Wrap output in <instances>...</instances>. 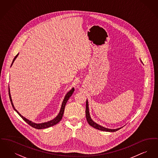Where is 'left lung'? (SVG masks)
I'll return each mask as SVG.
<instances>
[{"label":"left lung","mask_w":158,"mask_h":158,"mask_svg":"<svg viewBox=\"0 0 158 158\" xmlns=\"http://www.w3.org/2000/svg\"><path fill=\"white\" fill-rule=\"evenodd\" d=\"M86 120L88 123H89V124L90 126L93 127L96 129H98L101 131H108V132H114L116 131L117 130H118L119 129H120L121 128H116V129H110V128H107L104 127L100 125H99L98 124H97L96 123H95L94 121L92 120L90 118V114H89V106H88V100H86Z\"/></svg>","instance_id":"1"}]
</instances>
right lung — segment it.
<instances>
[{"mask_svg": "<svg viewBox=\"0 0 158 158\" xmlns=\"http://www.w3.org/2000/svg\"><path fill=\"white\" fill-rule=\"evenodd\" d=\"M18 54H19V53L17 54V55L14 57V60H13V61H12V64H11L10 67L12 66L13 63L14 62L15 59H16V57H18ZM74 90H75V89L73 88L71 90H70V91H69L68 93H67V94L66 95L65 97H64L63 101V102H62V104H61V108H60V112H59V114L57 115V116L56 117H55L52 120L49 121L45 122V123H39V124L33 123L32 121L29 120L27 119L26 118L23 117V115H21L19 114V113L15 109V107H14V104H13V102H12V98H11V96H10V93L9 88V96L10 101V102H11V104L12 105L13 108L14 109V110H15V111L20 115V117L23 118V120L25 121L27 123H28L30 126H31L32 127L37 128V129H43V128L50 127H52V126H53L56 125V124H57V123L61 120V118H62V117H63V114H64V108H65V106H66V103H67V101H68V99H69V98L72 96V94H73V92H74Z\"/></svg>", "mask_w": 158, "mask_h": 158, "instance_id": "obj_1", "label": "right lung"}]
</instances>
